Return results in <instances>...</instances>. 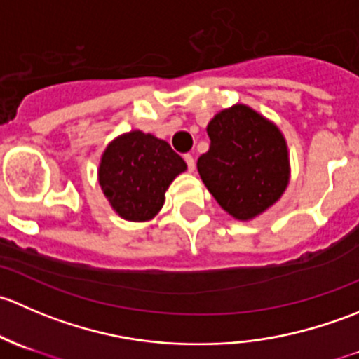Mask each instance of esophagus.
<instances>
[{
    "instance_id": "34e87169",
    "label": "esophagus",
    "mask_w": 359,
    "mask_h": 359,
    "mask_svg": "<svg viewBox=\"0 0 359 359\" xmlns=\"http://www.w3.org/2000/svg\"><path fill=\"white\" fill-rule=\"evenodd\" d=\"M184 159H186L187 168H189V172H194V168H196V163H194V158L191 156V154H186V156H184Z\"/></svg>"
}]
</instances>
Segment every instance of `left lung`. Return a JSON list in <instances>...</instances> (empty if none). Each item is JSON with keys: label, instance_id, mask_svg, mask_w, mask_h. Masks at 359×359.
I'll use <instances>...</instances> for the list:
<instances>
[{"label": "left lung", "instance_id": "left-lung-1", "mask_svg": "<svg viewBox=\"0 0 359 359\" xmlns=\"http://www.w3.org/2000/svg\"><path fill=\"white\" fill-rule=\"evenodd\" d=\"M206 133L210 149L198 158V172L231 217L247 222L283 196L290 154L276 123L247 104H234L210 119Z\"/></svg>", "mask_w": 359, "mask_h": 359}]
</instances>
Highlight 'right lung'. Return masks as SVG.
I'll use <instances>...</instances> for the list:
<instances>
[{"mask_svg": "<svg viewBox=\"0 0 359 359\" xmlns=\"http://www.w3.org/2000/svg\"><path fill=\"white\" fill-rule=\"evenodd\" d=\"M187 165L166 140L132 130L112 139L100 156L97 179L111 208L130 222L158 215L170 184Z\"/></svg>", "mask_w": 359, "mask_h": 359, "instance_id": "add662e5", "label": "right lung"}]
</instances>
